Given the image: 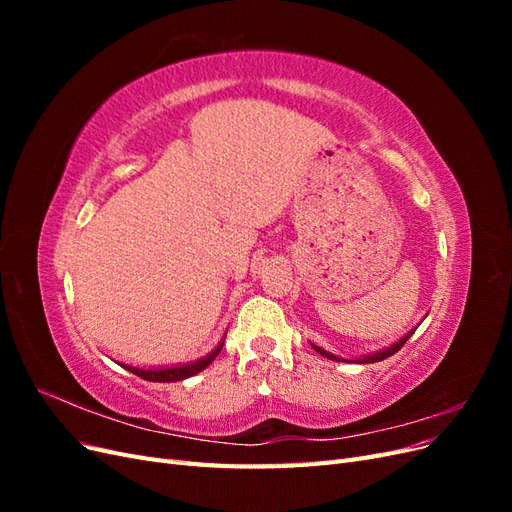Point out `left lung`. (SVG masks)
Wrapping results in <instances>:
<instances>
[{"label":"left lung","instance_id":"left-lung-1","mask_svg":"<svg viewBox=\"0 0 512 512\" xmlns=\"http://www.w3.org/2000/svg\"><path fill=\"white\" fill-rule=\"evenodd\" d=\"M416 329H412V331H408L404 337L399 339V342H395L393 346H389V348H384V350H378V352H374V354H365V356H361V359H342V356H337V354H333V352H327L324 348H320V346H316V344H312V348L318 352V354H322V356H327V359H331V361H344V363H376V361H384V359H389V356H393L401 346H404L408 339L412 337V333H414Z\"/></svg>","mask_w":512,"mask_h":512}]
</instances>
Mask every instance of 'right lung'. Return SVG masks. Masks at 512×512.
<instances>
[{
    "instance_id": "1",
    "label": "right lung",
    "mask_w": 512,
    "mask_h": 512,
    "mask_svg": "<svg viewBox=\"0 0 512 512\" xmlns=\"http://www.w3.org/2000/svg\"><path fill=\"white\" fill-rule=\"evenodd\" d=\"M224 342H220L218 346H215L207 356H203V359L198 361H192V363H185V365H173V367H156V369H145V367H132V365H126V363H119L123 369L132 371V374H136L138 378L143 380H149V382H179V380H185V378H192L196 376L198 371L207 369L215 356L220 354Z\"/></svg>"
}]
</instances>
